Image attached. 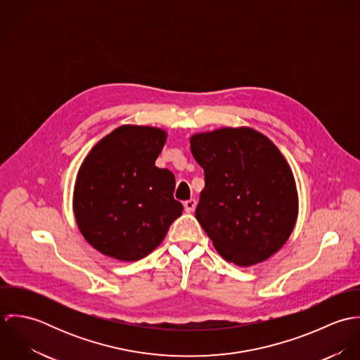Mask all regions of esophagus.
<instances>
[{
  "label": "esophagus",
  "mask_w": 360,
  "mask_h": 360,
  "mask_svg": "<svg viewBox=\"0 0 360 360\" xmlns=\"http://www.w3.org/2000/svg\"><path fill=\"white\" fill-rule=\"evenodd\" d=\"M195 206H197V201L194 200V198H191V200H188V201H186L184 202V209H186V212H193L194 209H195Z\"/></svg>",
  "instance_id": "1"
}]
</instances>
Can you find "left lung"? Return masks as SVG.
Segmentation results:
<instances>
[{"instance_id": "8db88e82", "label": "left lung", "mask_w": 360, "mask_h": 360, "mask_svg": "<svg viewBox=\"0 0 360 360\" xmlns=\"http://www.w3.org/2000/svg\"><path fill=\"white\" fill-rule=\"evenodd\" d=\"M190 143L205 176L195 217L216 251L240 266L277 252L298 212L295 180L277 147L250 127L195 134Z\"/></svg>"}]
</instances>
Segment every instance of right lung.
Segmentation results:
<instances>
[{
  "mask_svg": "<svg viewBox=\"0 0 360 360\" xmlns=\"http://www.w3.org/2000/svg\"><path fill=\"white\" fill-rule=\"evenodd\" d=\"M165 141L160 129L122 126L82 163L75 216L84 238L103 255L127 262L147 257L181 214L174 174L155 166Z\"/></svg>",
  "mask_w": 360,
  "mask_h": 360,
  "instance_id": "add662e5",
  "label": "right lung"
}]
</instances>
